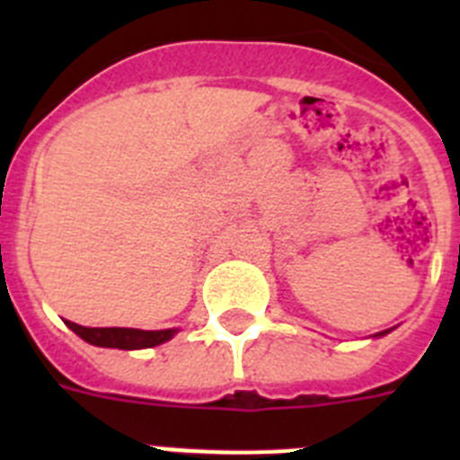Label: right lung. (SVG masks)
I'll list each match as a JSON object with an SVG mask.
<instances>
[{
	"mask_svg": "<svg viewBox=\"0 0 460 460\" xmlns=\"http://www.w3.org/2000/svg\"><path fill=\"white\" fill-rule=\"evenodd\" d=\"M68 327L92 345L101 348H119V350H140V348H154L172 339L177 329H161V332H145V329L126 327H83L66 320Z\"/></svg>",
	"mask_w": 460,
	"mask_h": 460,
	"instance_id": "1",
	"label": "right lung"
}]
</instances>
